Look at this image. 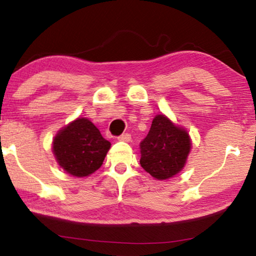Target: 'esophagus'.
<instances>
[{"instance_id": "obj_1", "label": "esophagus", "mask_w": 256, "mask_h": 256, "mask_svg": "<svg viewBox=\"0 0 256 256\" xmlns=\"http://www.w3.org/2000/svg\"><path fill=\"white\" fill-rule=\"evenodd\" d=\"M119 140H122V142H130L131 140V134H122V136L118 137Z\"/></svg>"}]
</instances>
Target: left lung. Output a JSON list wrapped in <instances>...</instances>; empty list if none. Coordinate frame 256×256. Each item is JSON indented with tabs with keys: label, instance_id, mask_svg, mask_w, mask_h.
<instances>
[{
	"label": "left lung",
	"instance_id": "8db88e82",
	"mask_svg": "<svg viewBox=\"0 0 256 256\" xmlns=\"http://www.w3.org/2000/svg\"><path fill=\"white\" fill-rule=\"evenodd\" d=\"M140 148V166L154 178L164 180L183 170L192 140L184 128L173 124L164 114H158Z\"/></svg>",
	"mask_w": 256,
	"mask_h": 256
}]
</instances>
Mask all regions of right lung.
<instances>
[{
	"mask_svg": "<svg viewBox=\"0 0 256 256\" xmlns=\"http://www.w3.org/2000/svg\"><path fill=\"white\" fill-rule=\"evenodd\" d=\"M110 148V143L86 118L70 122L52 140V152L58 164L74 177H86L98 171Z\"/></svg>",
	"mask_w": 256,
	"mask_h": 256,
	"instance_id": "obj_1",
	"label": "right lung"
}]
</instances>
